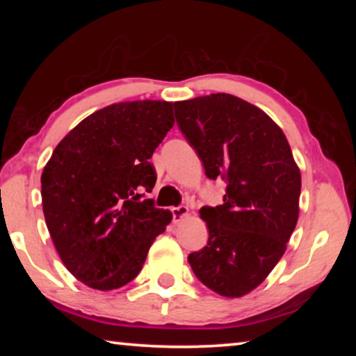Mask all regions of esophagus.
Instances as JSON below:
<instances>
[{
  "instance_id": "1",
  "label": "esophagus",
  "mask_w": 356,
  "mask_h": 356,
  "mask_svg": "<svg viewBox=\"0 0 356 356\" xmlns=\"http://www.w3.org/2000/svg\"><path fill=\"white\" fill-rule=\"evenodd\" d=\"M171 212H172L174 221H180V220L184 218V216H186V213H188V207H186V206H177V207H172Z\"/></svg>"
}]
</instances>
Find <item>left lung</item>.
<instances>
[{
    "instance_id": "8db88e82",
    "label": "left lung",
    "mask_w": 356,
    "mask_h": 356,
    "mask_svg": "<svg viewBox=\"0 0 356 356\" xmlns=\"http://www.w3.org/2000/svg\"><path fill=\"white\" fill-rule=\"evenodd\" d=\"M174 114L206 176L227 184L221 206L200 210L209 240L188 262L204 286L242 297L284 254L298 220L300 170L278 125L236 95L176 102Z\"/></svg>"
}]
</instances>
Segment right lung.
Wrapping results in <instances>:
<instances>
[{
	"mask_svg": "<svg viewBox=\"0 0 356 356\" xmlns=\"http://www.w3.org/2000/svg\"><path fill=\"white\" fill-rule=\"evenodd\" d=\"M172 125L171 102H122L81 120L53 150L40 179L45 222L83 284H129L171 222L170 210L144 195L156 180L149 159Z\"/></svg>",
	"mask_w": 356,
	"mask_h": 356,
	"instance_id": "add662e5",
	"label": "right lung"
}]
</instances>
